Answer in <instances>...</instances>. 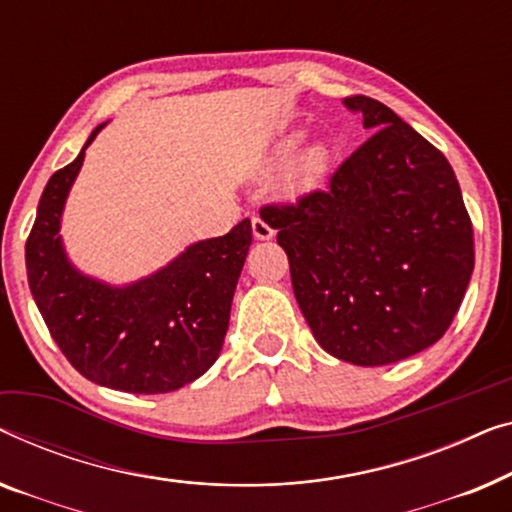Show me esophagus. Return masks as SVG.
I'll return each instance as SVG.
<instances>
[{"label": "esophagus", "mask_w": 512, "mask_h": 512, "mask_svg": "<svg viewBox=\"0 0 512 512\" xmlns=\"http://www.w3.org/2000/svg\"><path fill=\"white\" fill-rule=\"evenodd\" d=\"M253 234H255L257 241H269V239H273V236H276L273 227L262 218H253Z\"/></svg>", "instance_id": "obj_1"}]
</instances>
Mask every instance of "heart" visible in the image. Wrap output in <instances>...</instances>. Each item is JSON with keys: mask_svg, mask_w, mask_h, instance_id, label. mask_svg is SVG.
<instances>
[{"mask_svg": "<svg viewBox=\"0 0 512 512\" xmlns=\"http://www.w3.org/2000/svg\"><path fill=\"white\" fill-rule=\"evenodd\" d=\"M301 134H290L271 150L266 157V171H280L290 164L291 157L297 153ZM331 164V150L325 141H313L295 157L290 171H287L285 187L290 194H306L320 185L322 178L327 176Z\"/></svg>", "mask_w": 512, "mask_h": 512, "instance_id": "heart-1", "label": "heart"}]
</instances>
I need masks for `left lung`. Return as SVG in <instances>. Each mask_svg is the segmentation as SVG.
I'll list each match as a JSON object with an SVG mask.
<instances>
[{
  "label": "left lung",
  "instance_id": "1",
  "mask_svg": "<svg viewBox=\"0 0 512 512\" xmlns=\"http://www.w3.org/2000/svg\"><path fill=\"white\" fill-rule=\"evenodd\" d=\"M376 129L327 192L264 206L290 259L297 304L315 341L357 366H383L434 345L473 273V227L441 150L371 97L343 99Z\"/></svg>",
  "mask_w": 512,
  "mask_h": 512
}]
</instances>
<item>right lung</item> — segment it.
<instances>
[{"mask_svg": "<svg viewBox=\"0 0 512 512\" xmlns=\"http://www.w3.org/2000/svg\"><path fill=\"white\" fill-rule=\"evenodd\" d=\"M78 157L43 190L25 246L27 280L43 322L71 366L92 383L132 394L181 390L220 357L241 269L253 243L250 220L232 232L190 243L150 276L111 285L78 271L60 236Z\"/></svg>", "mask_w": 512, "mask_h": 512, "instance_id": "obj_1", "label": "right lung"}]
</instances>
